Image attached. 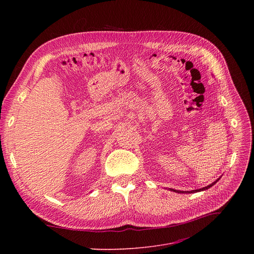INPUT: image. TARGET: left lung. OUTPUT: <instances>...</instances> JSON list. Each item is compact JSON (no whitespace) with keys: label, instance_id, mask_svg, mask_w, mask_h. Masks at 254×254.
Segmentation results:
<instances>
[{"label":"left lung","instance_id":"8db88e82","mask_svg":"<svg viewBox=\"0 0 254 254\" xmlns=\"http://www.w3.org/2000/svg\"><path fill=\"white\" fill-rule=\"evenodd\" d=\"M219 179H220V177H219L217 180H215V181L213 182V183H211V184H209V185L205 186V188H203V189H199V190H190V191H183V190H172V189H170V190L174 191V192H178V193H194V192H197V191H203V190H206L210 189L211 186L214 185V184H215Z\"/></svg>","mask_w":254,"mask_h":254}]
</instances>
